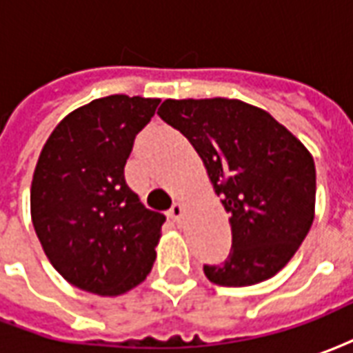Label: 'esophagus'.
Returning a JSON list of instances; mask_svg holds the SVG:
<instances>
[{"label":"esophagus","mask_w":353,"mask_h":353,"mask_svg":"<svg viewBox=\"0 0 353 353\" xmlns=\"http://www.w3.org/2000/svg\"><path fill=\"white\" fill-rule=\"evenodd\" d=\"M168 217L176 223L181 221V217H183V206H181V204H174V206L168 210Z\"/></svg>","instance_id":"obj_1"}]
</instances>
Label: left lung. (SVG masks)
<instances>
[{
    "label": "left lung",
    "instance_id": "obj_1",
    "mask_svg": "<svg viewBox=\"0 0 353 353\" xmlns=\"http://www.w3.org/2000/svg\"><path fill=\"white\" fill-rule=\"evenodd\" d=\"M159 117L191 141L230 214L232 245L210 281L245 288L278 274L314 221L316 166L272 115L240 100H164Z\"/></svg>",
    "mask_w": 353,
    "mask_h": 353
}]
</instances>
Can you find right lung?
<instances>
[{
  "label": "right lung",
  "instance_id": "right-lung-1",
  "mask_svg": "<svg viewBox=\"0 0 353 353\" xmlns=\"http://www.w3.org/2000/svg\"><path fill=\"white\" fill-rule=\"evenodd\" d=\"M161 100L115 94L75 109L52 130L32 181L43 252L72 285L121 295L145 280L166 217L124 179L138 132Z\"/></svg>",
  "mask_w": 353,
  "mask_h": 353
}]
</instances>
